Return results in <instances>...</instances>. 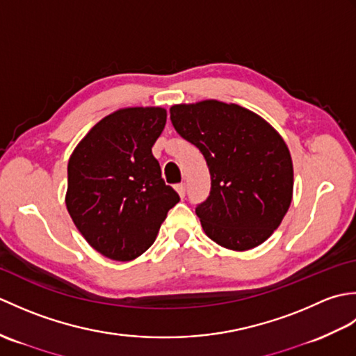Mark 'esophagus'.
<instances>
[{"mask_svg": "<svg viewBox=\"0 0 356 356\" xmlns=\"http://www.w3.org/2000/svg\"><path fill=\"white\" fill-rule=\"evenodd\" d=\"M176 191L179 193V195L180 197H185V191H186V186H185V184H179V185H176Z\"/></svg>", "mask_w": 356, "mask_h": 356, "instance_id": "34e87169", "label": "esophagus"}]
</instances>
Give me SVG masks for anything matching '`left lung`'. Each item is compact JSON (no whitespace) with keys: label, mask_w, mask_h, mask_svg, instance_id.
I'll use <instances>...</instances> for the list:
<instances>
[{"label":"left lung","mask_w":356,"mask_h":356,"mask_svg":"<svg viewBox=\"0 0 356 356\" xmlns=\"http://www.w3.org/2000/svg\"><path fill=\"white\" fill-rule=\"evenodd\" d=\"M171 122L205 157L209 197L195 208L207 236L231 251L266 241L293 193L292 157L280 133L237 104L207 99L170 108Z\"/></svg>","instance_id":"1"}]
</instances>
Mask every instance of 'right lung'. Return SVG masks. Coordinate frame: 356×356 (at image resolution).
I'll return each instance as SVG.
<instances>
[{
  "instance_id": "add662e5",
  "label": "right lung",
  "mask_w": 356,
  "mask_h": 356,
  "mask_svg": "<svg viewBox=\"0 0 356 356\" xmlns=\"http://www.w3.org/2000/svg\"><path fill=\"white\" fill-rule=\"evenodd\" d=\"M165 124L162 107L119 108L101 119L69 159L67 209L82 237L107 259H138L180 200L151 151Z\"/></svg>"
}]
</instances>
